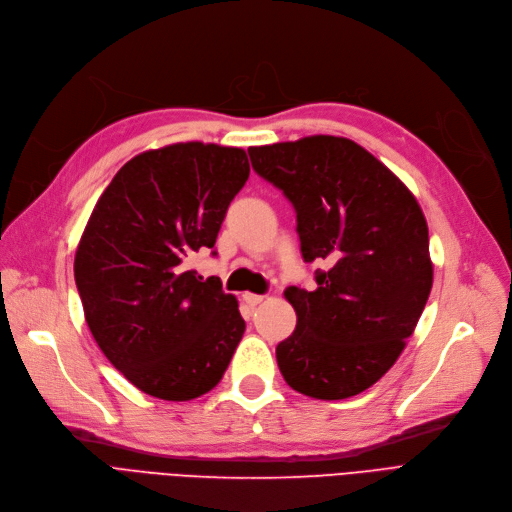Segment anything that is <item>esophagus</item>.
Instances as JSON below:
<instances>
[{
  "label": "esophagus",
  "instance_id": "obj_1",
  "mask_svg": "<svg viewBox=\"0 0 512 512\" xmlns=\"http://www.w3.org/2000/svg\"><path fill=\"white\" fill-rule=\"evenodd\" d=\"M243 300H245V304H248V306H258V304L264 300V296H260V294H250V292H245V294H243Z\"/></svg>",
  "mask_w": 512,
  "mask_h": 512
}]
</instances>
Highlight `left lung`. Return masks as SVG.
Here are the masks:
<instances>
[{"label": "left lung", "mask_w": 512, "mask_h": 512, "mask_svg": "<svg viewBox=\"0 0 512 512\" xmlns=\"http://www.w3.org/2000/svg\"><path fill=\"white\" fill-rule=\"evenodd\" d=\"M252 168L292 201L304 262L325 260L313 292L285 298L296 330L277 344L294 391L336 401L376 384L405 349L433 288L416 197L382 161L340 136L248 149Z\"/></svg>", "instance_id": "8db88e82"}]
</instances>
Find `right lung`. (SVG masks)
I'll list each match as a JSON object with an SVG mask.
<instances>
[{
	"label": "right lung",
	"mask_w": 512,
	"mask_h": 512,
	"mask_svg": "<svg viewBox=\"0 0 512 512\" xmlns=\"http://www.w3.org/2000/svg\"><path fill=\"white\" fill-rule=\"evenodd\" d=\"M248 176L243 149L178 142L132 157L96 201L75 252L77 292L100 351L142 393L197 399L231 363L239 304L189 260L214 248Z\"/></svg>",
	"instance_id": "1"
}]
</instances>
